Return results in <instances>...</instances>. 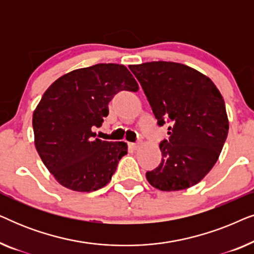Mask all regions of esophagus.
Returning a JSON list of instances; mask_svg holds the SVG:
<instances>
[{
    "label": "esophagus",
    "instance_id": "1",
    "mask_svg": "<svg viewBox=\"0 0 254 254\" xmlns=\"http://www.w3.org/2000/svg\"><path fill=\"white\" fill-rule=\"evenodd\" d=\"M129 147L131 149H134V150H136V149L140 147V144H138V143H129Z\"/></svg>",
    "mask_w": 254,
    "mask_h": 254
}]
</instances>
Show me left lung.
I'll return each instance as SVG.
<instances>
[{"mask_svg": "<svg viewBox=\"0 0 254 254\" xmlns=\"http://www.w3.org/2000/svg\"><path fill=\"white\" fill-rule=\"evenodd\" d=\"M157 124L171 123L159 143L162 161L145 173L155 189L186 190L202 180L217 162L229 121L221 92L211 79L189 65L152 61L129 65Z\"/></svg>", "mask_w": 254, "mask_h": 254, "instance_id": "8db88e82", "label": "left lung"}]
</instances>
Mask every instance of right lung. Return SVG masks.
Instances as JSON below:
<instances>
[{"label": "right lung", "mask_w": 254, "mask_h": 254, "mask_svg": "<svg viewBox=\"0 0 254 254\" xmlns=\"http://www.w3.org/2000/svg\"><path fill=\"white\" fill-rule=\"evenodd\" d=\"M123 64H98L58 78L33 112L34 144L41 161L62 186L93 192L110 183L127 143L95 138L93 127L109 116L120 91H137Z\"/></svg>", "instance_id": "right-lung-1"}]
</instances>
